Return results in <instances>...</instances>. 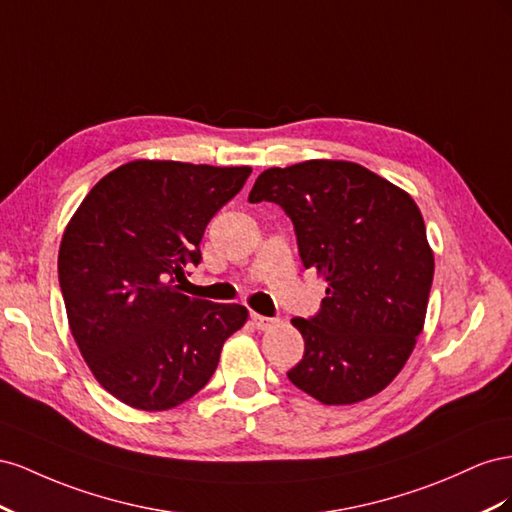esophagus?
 <instances>
[{
    "label": "esophagus",
    "mask_w": 512,
    "mask_h": 512,
    "mask_svg": "<svg viewBox=\"0 0 512 512\" xmlns=\"http://www.w3.org/2000/svg\"><path fill=\"white\" fill-rule=\"evenodd\" d=\"M251 321H253V326L257 330H270V328L276 326V319L264 317V315H259V313H251Z\"/></svg>",
    "instance_id": "34e87169"
}]
</instances>
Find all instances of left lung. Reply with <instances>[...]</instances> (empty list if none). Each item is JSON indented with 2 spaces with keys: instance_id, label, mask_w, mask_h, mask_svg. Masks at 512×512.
Listing matches in <instances>:
<instances>
[{
  "instance_id": "8db88e82",
  "label": "left lung",
  "mask_w": 512,
  "mask_h": 512,
  "mask_svg": "<svg viewBox=\"0 0 512 512\" xmlns=\"http://www.w3.org/2000/svg\"><path fill=\"white\" fill-rule=\"evenodd\" d=\"M248 201L291 218L304 268L328 283L315 317H294L304 356L289 382L324 405H352L401 373L425 328L433 251L416 201L347 160L266 169Z\"/></svg>"
}]
</instances>
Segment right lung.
Instances as JSON below:
<instances>
[{
  "instance_id": "add662e5",
  "label": "right lung",
  "mask_w": 512,
  "mask_h": 512,
  "mask_svg": "<svg viewBox=\"0 0 512 512\" xmlns=\"http://www.w3.org/2000/svg\"><path fill=\"white\" fill-rule=\"evenodd\" d=\"M251 167L130 160L85 195L66 225L57 272L68 326L87 367L115 399L143 412L188 401L210 382L242 304L188 298L210 218Z\"/></svg>"
}]
</instances>
